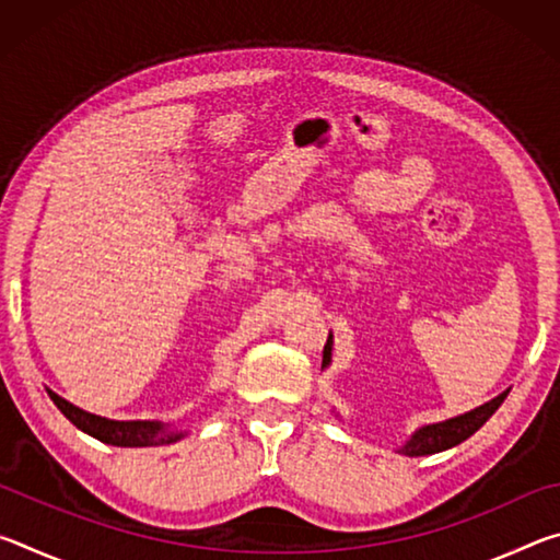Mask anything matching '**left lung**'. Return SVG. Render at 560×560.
Returning <instances> with one entry per match:
<instances>
[{"label":"left lung","instance_id":"8db88e82","mask_svg":"<svg viewBox=\"0 0 560 560\" xmlns=\"http://www.w3.org/2000/svg\"><path fill=\"white\" fill-rule=\"evenodd\" d=\"M330 348H334V336H328L326 346H324V368L330 363ZM509 390L497 395L494 400H489L485 405L474 407V410L450 417L444 422H434V424H424V428L417 430L410 440L405 442V447L397 452L407 454V457H424V454H434V452H444L450 447H457L459 442L471 438L481 424H485L491 415L499 410V405L506 400Z\"/></svg>","mask_w":560,"mask_h":560}]
</instances>
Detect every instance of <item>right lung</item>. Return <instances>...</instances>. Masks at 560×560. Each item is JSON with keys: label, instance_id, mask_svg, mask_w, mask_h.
<instances>
[{"label": "right lung", "instance_id": "1", "mask_svg": "<svg viewBox=\"0 0 560 560\" xmlns=\"http://www.w3.org/2000/svg\"><path fill=\"white\" fill-rule=\"evenodd\" d=\"M46 393H49L54 405L63 412L66 420H71L75 428L91 434V438L113 444V447H160V444H170L185 438V432H173L163 422L108 420V417H98L81 410V407L71 405L69 400H63V397L51 390Z\"/></svg>", "mask_w": 560, "mask_h": 560}]
</instances>
